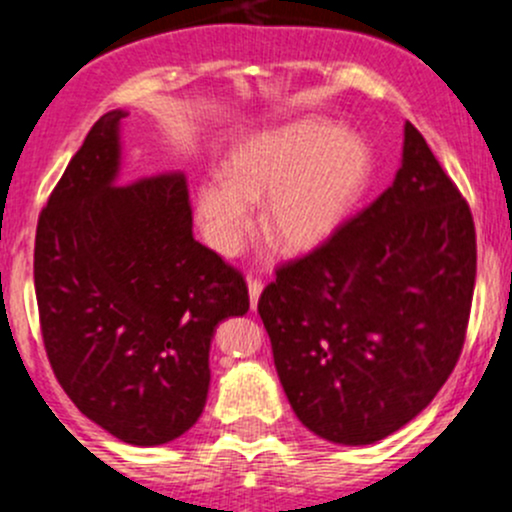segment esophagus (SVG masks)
I'll use <instances>...</instances> for the list:
<instances>
[{
	"label": "esophagus",
	"mask_w": 512,
	"mask_h": 512,
	"mask_svg": "<svg viewBox=\"0 0 512 512\" xmlns=\"http://www.w3.org/2000/svg\"><path fill=\"white\" fill-rule=\"evenodd\" d=\"M262 280H257V277H247V289H250V304L252 307H257V299H260L262 294Z\"/></svg>",
	"instance_id": "34e87169"
}]
</instances>
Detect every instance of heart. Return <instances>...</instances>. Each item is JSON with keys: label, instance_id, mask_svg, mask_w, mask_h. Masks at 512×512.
Returning <instances> with one entry per match:
<instances>
[{"label": "heart", "instance_id": "b5f03b06", "mask_svg": "<svg viewBox=\"0 0 512 512\" xmlns=\"http://www.w3.org/2000/svg\"><path fill=\"white\" fill-rule=\"evenodd\" d=\"M369 148L354 133L304 118L260 133L230 153L227 178H205L195 188V210L205 240L237 255L252 227V205L265 200L262 232L287 252L322 245L369 178Z\"/></svg>", "mask_w": 512, "mask_h": 512}]
</instances>
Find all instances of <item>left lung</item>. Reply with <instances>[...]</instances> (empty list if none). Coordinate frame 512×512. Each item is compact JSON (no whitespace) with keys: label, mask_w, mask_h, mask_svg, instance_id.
<instances>
[{"label":"left lung","mask_w":512,"mask_h":512,"mask_svg":"<svg viewBox=\"0 0 512 512\" xmlns=\"http://www.w3.org/2000/svg\"><path fill=\"white\" fill-rule=\"evenodd\" d=\"M257 302L299 421L366 446L421 414L451 376L476 287L471 208L411 123L394 183Z\"/></svg>","instance_id":"1"}]
</instances>
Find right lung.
I'll list each match as a JSON object with an SVG mask.
<instances>
[{
	"instance_id": "add662e5",
	"label": "right lung",
	"mask_w": 512,
	"mask_h": 512,
	"mask_svg": "<svg viewBox=\"0 0 512 512\" xmlns=\"http://www.w3.org/2000/svg\"><path fill=\"white\" fill-rule=\"evenodd\" d=\"M111 111L94 123L39 215L34 289L56 381L133 446L183 436L210 386V339L250 309L245 277L193 237L183 173L116 185Z\"/></svg>"
}]
</instances>
